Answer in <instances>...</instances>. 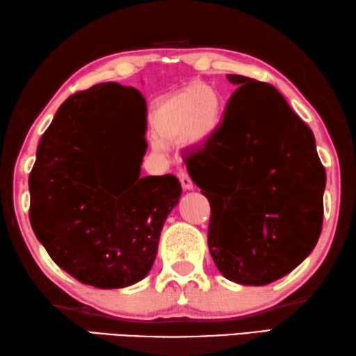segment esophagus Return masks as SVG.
I'll return each instance as SVG.
<instances>
[{"label":"esophagus","mask_w":356,"mask_h":356,"mask_svg":"<svg viewBox=\"0 0 356 356\" xmlns=\"http://www.w3.org/2000/svg\"><path fill=\"white\" fill-rule=\"evenodd\" d=\"M178 179H179V183H181L183 189H186V191L194 189V183H192V179L189 178V175L186 172H178Z\"/></svg>","instance_id":"34e87169"}]
</instances>
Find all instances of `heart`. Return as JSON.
Returning a JSON list of instances; mask_svg holds the SVG:
<instances>
[{"label":"heart","instance_id":"heart-1","mask_svg":"<svg viewBox=\"0 0 356 356\" xmlns=\"http://www.w3.org/2000/svg\"><path fill=\"white\" fill-rule=\"evenodd\" d=\"M222 110L219 91L208 83L189 85L172 92L157 104L151 116L154 147L186 140L189 145H203L216 132Z\"/></svg>","mask_w":356,"mask_h":356}]
</instances>
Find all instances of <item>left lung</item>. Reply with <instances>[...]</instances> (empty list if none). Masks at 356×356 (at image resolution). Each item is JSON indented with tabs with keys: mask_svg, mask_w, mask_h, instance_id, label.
Wrapping results in <instances>:
<instances>
[{
	"mask_svg": "<svg viewBox=\"0 0 356 356\" xmlns=\"http://www.w3.org/2000/svg\"><path fill=\"white\" fill-rule=\"evenodd\" d=\"M227 79L238 88L191 178L211 207L208 248L218 270L232 282L266 285L316 248L326 173L312 131L275 86Z\"/></svg>",
	"mask_w": 356,
	"mask_h": 356,
	"instance_id": "left-lung-1",
	"label": "left lung"
}]
</instances>
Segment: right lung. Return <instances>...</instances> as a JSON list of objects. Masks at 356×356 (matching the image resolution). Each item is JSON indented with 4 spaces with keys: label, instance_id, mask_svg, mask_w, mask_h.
Wrapping results in <instances>:
<instances>
[{
    "label": "right lung",
    "instance_id": "obj_1",
    "mask_svg": "<svg viewBox=\"0 0 356 356\" xmlns=\"http://www.w3.org/2000/svg\"><path fill=\"white\" fill-rule=\"evenodd\" d=\"M113 92L136 88L99 83L58 108L40 138L30 173V220L55 264L81 284L121 289L148 275L161 230L181 197L173 175L140 178V165L106 161L115 124L106 113Z\"/></svg>",
    "mask_w": 356,
    "mask_h": 356
}]
</instances>
